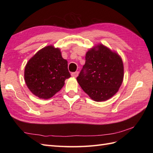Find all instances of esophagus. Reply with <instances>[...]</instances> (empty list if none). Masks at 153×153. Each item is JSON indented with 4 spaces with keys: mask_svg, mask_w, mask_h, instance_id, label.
Returning <instances> with one entry per match:
<instances>
[{
    "mask_svg": "<svg viewBox=\"0 0 153 153\" xmlns=\"http://www.w3.org/2000/svg\"><path fill=\"white\" fill-rule=\"evenodd\" d=\"M78 74H79V72H78V71H76V72H72V73L71 74V76L74 77H77V76H78Z\"/></svg>",
    "mask_w": 153,
    "mask_h": 153,
    "instance_id": "esophagus-1",
    "label": "esophagus"
}]
</instances>
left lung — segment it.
<instances>
[{"label":"left lung","mask_w":153,"mask_h":153,"mask_svg":"<svg viewBox=\"0 0 153 153\" xmlns=\"http://www.w3.org/2000/svg\"><path fill=\"white\" fill-rule=\"evenodd\" d=\"M123 78V64L121 57L99 44L87 51L85 64L77 77V81L91 99L101 102L118 92Z\"/></svg>","instance_id":"obj_1"}]
</instances>
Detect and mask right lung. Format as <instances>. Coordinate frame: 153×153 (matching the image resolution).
<instances>
[{"mask_svg":"<svg viewBox=\"0 0 153 153\" xmlns=\"http://www.w3.org/2000/svg\"><path fill=\"white\" fill-rule=\"evenodd\" d=\"M70 76L67 60L62 56L59 48L52 45L39 51L25 67V83L30 91L40 99L51 98Z\"/></svg>","mask_w":153,"mask_h":153,"instance_id":"right-lung-1","label":"right lung"}]
</instances>
